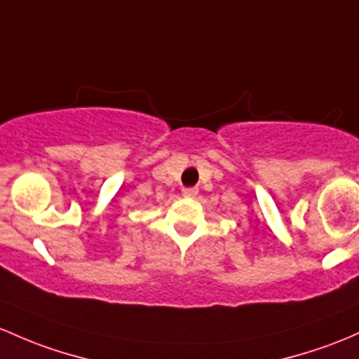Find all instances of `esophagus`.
Returning <instances> with one entry per match:
<instances>
[{"mask_svg":"<svg viewBox=\"0 0 359 359\" xmlns=\"http://www.w3.org/2000/svg\"><path fill=\"white\" fill-rule=\"evenodd\" d=\"M181 194H183V196H190V198H194V196H196V194H198V188L196 187H187L181 190Z\"/></svg>","mask_w":359,"mask_h":359,"instance_id":"obj_1","label":"esophagus"}]
</instances>
